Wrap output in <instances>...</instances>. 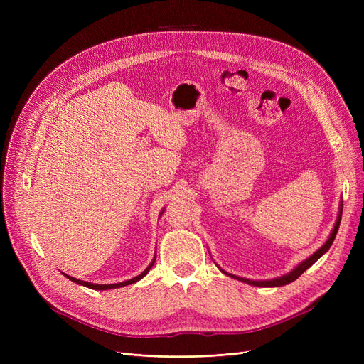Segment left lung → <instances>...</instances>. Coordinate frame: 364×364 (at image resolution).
<instances>
[{
    "label": "left lung",
    "mask_w": 364,
    "mask_h": 364,
    "mask_svg": "<svg viewBox=\"0 0 364 364\" xmlns=\"http://www.w3.org/2000/svg\"><path fill=\"white\" fill-rule=\"evenodd\" d=\"M341 213H343V202H340L338 214H337V222H336L334 229L331 230V234H329V237H328V240L325 241V243H323L321 247H318V249L313 253L311 257H308L306 259H304L302 262L297 264V266H296L291 272L282 274V277L273 278V279H264V281H253V279H247V278H240V277H237V274H230V273L225 272L223 269H220L218 266H217V267H218L220 270H222V273L228 274V277L234 278V279H238V281H241V282H246V284H249V285H255V287H282V285H287V284H290V282H293V281H296L297 278H299L301 274H302L306 269H310V267L313 266V264H314L318 258H321V257L323 255V253H326V252L329 250V247H331L333 241H334V238H336V235H337L338 226H340Z\"/></svg>",
    "instance_id": "left-lung-1"
}]
</instances>
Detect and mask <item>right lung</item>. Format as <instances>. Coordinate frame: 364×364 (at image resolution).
<instances>
[{
	"mask_svg": "<svg viewBox=\"0 0 364 364\" xmlns=\"http://www.w3.org/2000/svg\"><path fill=\"white\" fill-rule=\"evenodd\" d=\"M162 213H164V211H161L159 217L162 215ZM155 259H156V253H155V257H153L151 262L147 266V269H146L144 272H142V273H139L138 277L132 278V279H127V281H123V282H117V284H92V282H87V281H82V279L73 278V277H70V274H65V273H63V274H65V277H67L70 281H73V282H75V284H80V285H83V287H87V289H92V290H111V289L124 287V285H129V284H135V282H138L139 279L144 278L146 274L149 273V270L153 267V264H155Z\"/></svg>",
	"mask_w": 364,
	"mask_h": 364,
	"instance_id": "right-lung-1",
	"label": "right lung"
}]
</instances>
